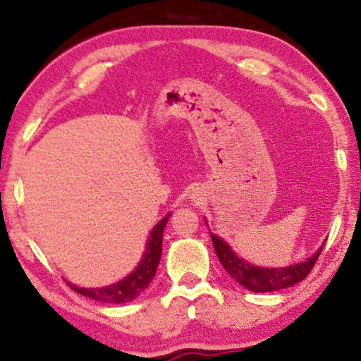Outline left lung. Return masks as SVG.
<instances>
[{
  "label": "left lung",
  "instance_id": "left-lung-1",
  "mask_svg": "<svg viewBox=\"0 0 361 361\" xmlns=\"http://www.w3.org/2000/svg\"><path fill=\"white\" fill-rule=\"evenodd\" d=\"M210 236L212 241H214L215 253L226 273L240 286H243L248 290H253V293H273V290H281L300 283V281L307 278V274L319 258L320 251L324 248L322 245L309 259L302 261V263L286 266V268H261V266L250 264L248 261L240 258L220 236L214 235L212 231Z\"/></svg>",
  "mask_w": 361,
  "mask_h": 361
}]
</instances>
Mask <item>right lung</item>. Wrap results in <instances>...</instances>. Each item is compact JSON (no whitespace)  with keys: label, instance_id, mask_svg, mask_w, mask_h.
<instances>
[{"label":"right lung","instance_id":"add662e5","mask_svg":"<svg viewBox=\"0 0 361 361\" xmlns=\"http://www.w3.org/2000/svg\"><path fill=\"white\" fill-rule=\"evenodd\" d=\"M169 216L171 214H167L164 219H162L159 224L151 230L149 240H147V245H146V251L145 255H142L140 264H137L136 269L128 274L126 278H123L115 284L105 286V288L88 289V288H78V286L71 284V283H68V286H71L75 293L85 295V298H90L93 300H100V302H105V304L131 302L133 299H136L137 295L145 293L152 278H154L157 266H159L161 253H162V233H164L166 224L167 220H169Z\"/></svg>","mask_w":361,"mask_h":361}]
</instances>
